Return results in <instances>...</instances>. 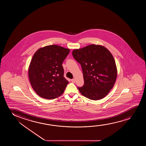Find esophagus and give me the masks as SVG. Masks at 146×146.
Returning a JSON list of instances; mask_svg holds the SVG:
<instances>
[{
    "instance_id": "34e87169",
    "label": "esophagus",
    "mask_w": 146,
    "mask_h": 146,
    "mask_svg": "<svg viewBox=\"0 0 146 146\" xmlns=\"http://www.w3.org/2000/svg\"><path fill=\"white\" fill-rule=\"evenodd\" d=\"M71 81H72V83H75V81H76V80H75V79H72V80H71Z\"/></svg>"
}]
</instances>
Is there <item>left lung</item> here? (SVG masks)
<instances>
[{"label": "left lung", "mask_w": 146, "mask_h": 146, "mask_svg": "<svg viewBox=\"0 0 146 146\" xmlns=\"http://www.w3.org/2000/svg\"><path fill=\"white\" fill-rule=\"evenodd\" d=\"M74 59L81 64L84 85L78 89L90 100L104 98L116 81L117 70L114 57L104 46L91 44L72 51Z\"/></svg>", "instance_id": "8db88e82"}]
</instances>
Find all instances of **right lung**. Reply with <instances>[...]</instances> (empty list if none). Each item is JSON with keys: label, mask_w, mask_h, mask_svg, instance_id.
Wrapping results in <instances>:
<instances>
[{"label": "right lung", "mask_w": 146, "mask_h": 146, "mask_svg": "<svg viewBox=\"0 0 146 146\" xmlns=\"http://www.w3.org/2000/svg\"><path fill=\"white\" fill-rule=\"evenodd\" d=\"M69 52V49L52 45L40 48L34 53L28 75L38 96L54 99L64 93L69 82L64 78L62 63Z\"/></svg>", "instance_id": "obj_1"}]
</instances>
